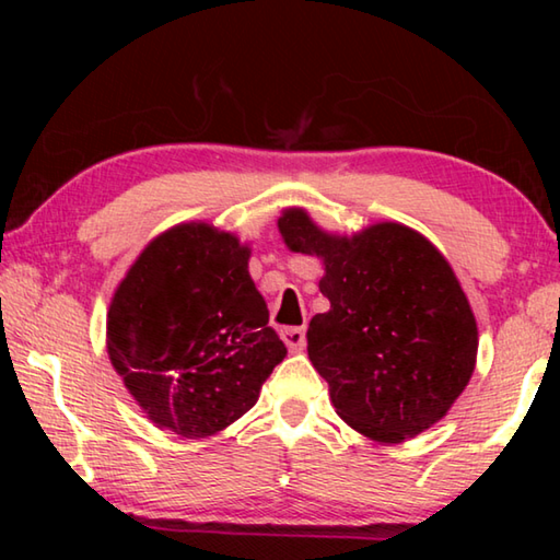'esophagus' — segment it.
<instances>
[{
	"mask_svg": "<svg viewBox=\"0 0 560 560\" xmlns=\"http://www.w3.org/2000/svg\"><path fill=\"white\" fill-rule=\"evenodd\" d=\"M281 340L287 343L291 353H301V350L306 348V328H303V326L281 328Z\"/></svg>",
	"mask_w": 560,
	"mask_h": 560,
	"instance_id": "34e87169",
	"label": "esophagus"
}]
</instances>
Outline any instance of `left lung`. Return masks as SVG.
<instances>
[{
	"label": "left lung",
	"instance_id": "8db88e82",
	"mask_svg": "<svg viewBox=\"0 0 560 560\" xmlns=\"http://www.w3.org/2000/svg\"><path fill=\"white\" fill-rule=\"evenodd\" d=\"M291 252L320 257L330 301L308 324V358L336 412L377 442H402L442 420L477 360V320L447 259L410 226L383 222L355 236L320 232L287 210Z\"/></svg>",
	"mask_w": 560,
	"mask_h": 560
}]
</instances>
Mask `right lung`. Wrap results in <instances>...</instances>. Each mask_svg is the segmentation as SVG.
<instances>
[{"label":"right lung","instance_id":"right-lung-1","mask_svg":"<svg viewBox=\"0 0 560 560\" xmlns=\"http://www.w3.org/2000/svg\"><path fill=\"white\" fill-rule=\"evenodd\" d=\"M249 246L210 224L150 242L108 311V355L158 428L197 440L252 410L287 346L249 277Z\"/></svg>","mask_w":560,"mask_h":560}]
</instances>
